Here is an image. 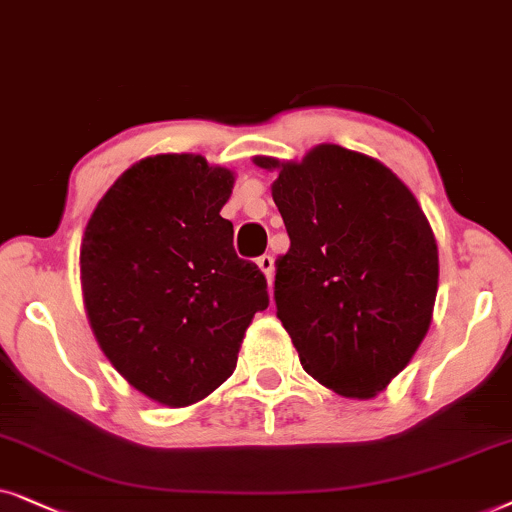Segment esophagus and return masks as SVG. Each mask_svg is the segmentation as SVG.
Here are the masks:
<instances>
[{
    "mask_svg": "<svg viewBox=\"0 0 512 512\" xmlns=\"http://www.w3.org/2000/svg\"><path fill=\"white\" fill-rule=\"evenodd\" d=\"M257 267H260L262 274L267 276V281L271 283V276H274V257H271V255H262L260 260H257Z\"/></svg>",
    "mask_w": 512,
    "mask_h": 512,
    "instance_id": "1",
    "label": "esophagus"
}]
</instances>
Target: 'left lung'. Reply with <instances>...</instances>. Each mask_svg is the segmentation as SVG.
<instances>
[{
	"instance_id": "left-lung-1",
	"label": "left lung",
	"mask_w": 512,
	"mask_h": 512,
	"mask_svg": "<svg viewBox=\"0 0 512 512\" xmlns=\"http://www.w3.org/2000/svg\"><path fill=\"white\" fill-rule=\"evenodd\" d=\"M276 170L271 196L290 236L276 262V313L302 367L353 400L379 395L431 327L438 243L410 187L372 156L339 145Z\"/></svg>"
}]
</instances>
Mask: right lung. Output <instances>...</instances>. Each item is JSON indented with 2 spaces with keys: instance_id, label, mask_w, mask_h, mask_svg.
Instances as JSON below:
<instances>
[{
  "instance_id": "add662e5",
  "label": "right lung",
  "mask_w": 512,
  "mask_h": 512,
  "mask_svg": "<svg viewBox=\"0 0 512 512\" xmlns=\"http://www.w3.org/2000/svg\"><path fill=\"white\" fill-rule=\"evenodd\" d=\"M234 170L147 156L119 175L81 238L88 323L109 363L154 403H199L234 372L267 278L238 260L220 210Z\"/></svg>"
}]
</instances>
